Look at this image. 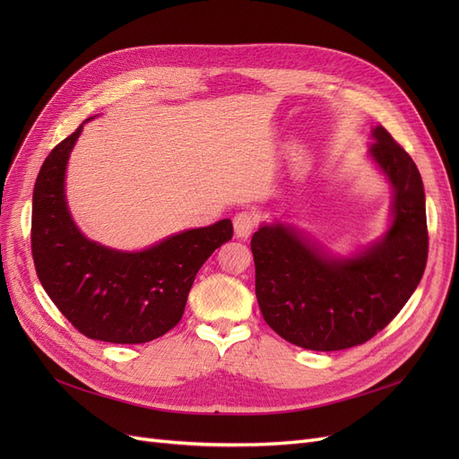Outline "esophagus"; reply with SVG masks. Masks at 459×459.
<instances>
[{
    "label": "esophagus",
    "mask_w": 459,
    "mask_h": 459,
    "mask_svg": "<svg viewBox=\"0 0 459 459\" xmlns=\"http://www.w3.org/2000/svg\"><path fill=\"white\" fill-rule=\"evenodd\" d=\"M256 226V216L251 212H239L233 218V230H235V238L247 239L248 235L253 233Z\"/></svg>",
    "instance_id": "1"
}]
</instances>
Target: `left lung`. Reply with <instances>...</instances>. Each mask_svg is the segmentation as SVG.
<instances>
[{"label":"left lung","instance_id":"left-lung-1","mask_svg":"<svg viewBox=\"0 0 459 459\" xmlns=\"http://www.w3.org/2000/svg\"><path fill=\"white\" fill-rule=\"evenodd\" d=\"M371 137L368 157L393 189L391 224L377 241L339 256L283 221L253 235L260 312L277 335L302 349L331 352L369 341L393 322L425 272L421 174L383 126Z\"/></svg>","mask_w":459,"mask_h":459}]
</instances>
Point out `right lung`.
I'll list each match as a JSON object with an SVG mask.
<instances>
[{
    "mask_svg": "<svg viewBox=\"0 0 459 459\" xmlns=\"http://www.w3.org/2000/svg\"><path fill=\"white\" fill-rule=\"evenodd\" d=\"M84 124L49 152L36 178V273L82 335L115 344L149 342L182 319L197 272L231 239V220L179 231L143 251H117L88 239L74 224L65 193L66 164Z\"/></svg>",
    "mask_w": 459,
    "mask_h": 459,
    "instance_id": "1",
    "label": "right lung"
}]
</instances>
